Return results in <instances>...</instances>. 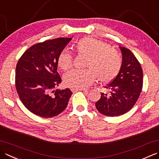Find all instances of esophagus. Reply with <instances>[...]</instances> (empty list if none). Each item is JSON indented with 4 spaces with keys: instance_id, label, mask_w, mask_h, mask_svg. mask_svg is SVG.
<instances>
[{
    "instance_id": "34e87169",
    "label": "esophagus",
    "mask_w": 159,
    "mask_h": 159,
    "mask_svg": "<svg viewBox=\"0 0 159 159\" xmlns=\"http://www.w3.org/2000/svg\"><path fill=\"white\" fill-rule=\"evenodd\" d=\"M71 92H76V91H83V92H88V89H76V88H71Z\"/></svg>"
}]
</instances>
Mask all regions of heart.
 <instances>
[{
    "instance_id": "heart-1",
    "label": "heart",
    "mask_w": 159,
    "mask_h": 159,
    "mask_svg": "<svg viewBox=\"0 0 159 159\" xmlns=\"http://www.w3.org/2000/svg\"><path fill=\"white\" fill-rule=\"evenodd\" d=\"M79 56L85 57L86 69H74L64 76V83L67 87L76 89L86 88L95 81L96 76L101 83L114 79L120 70L122 60L119 53L107 43L87 37L78 41L74 47ZM58 67L63 70L72 66V56L67 50L61 51L58 56Z\"/></svg>"
}]
</instances>
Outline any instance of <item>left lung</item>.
<instances>
[{
	"instance_id": "left-lung-1",
	"label": "left lung",
	"mask_w": 159,
	"mask_h": 159,
	"mask_svg": "<svg viewBox=\"0 0 159 159\" xmlns=\"http://www.w3.org/2000/svg\"><path fill=\"white\" fill-rule=\"evenodd\" d=\"M123 63L118 75L104 88L96 102L101 114L107 116H118L127 113L136 104L143 88V70L138 59L129 49L120 47Z\"/></svg>"
}]
</instances>
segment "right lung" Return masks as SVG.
Here are the masks:
<instances>
[{
	"label": "right lung",
	"mask_w": 159,
	"mask_h": 159,
	"mask_svg": "<svg viewBox=\"0 0 159 159\" xmlns=\"http://www.w3.org/2000/svg\"><path fill=\"white\" fill-rule=\"evenodd\" d=\"M71 38L49 39L34 44L18 60L15 85L21 102L37 116L49 118L61 113L72 92L54 89L62 81L57 72L58 56Z\"/></svg>",
	"instance_id": "right-lung-1"
}]
</instances>
